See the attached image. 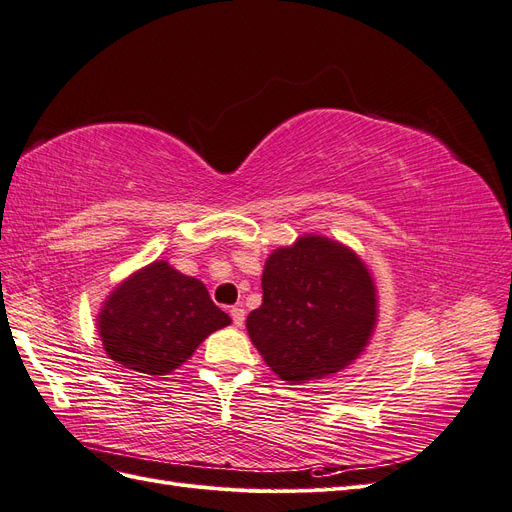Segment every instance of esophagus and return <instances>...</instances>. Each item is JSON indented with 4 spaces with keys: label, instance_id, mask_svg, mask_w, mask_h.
I'll use <instances>...</instances> for the list:
<instances>
[{
    "label": "esophagus",
    "instance_id": "34e87169",
    "mask_svg": "<svg viewBox=\"0 0 512 512\" xmlns=\"http://www.w3.org/2000/svg\"><path fill=\"white\" fill-rule=\"evenodd\" d=\"M230 316H232V322H235V327H243V322H245V309H243L241 305L230 307Z\"/></svg>",
    "mask_w": 512,
    "mask_h": 512
}]
</instances>
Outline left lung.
Returning <instances> with one entry per match:
<instances>
[{
	"instance_id": "1",
	"label": "left lung",
	"mask_w": 512,
	"mask_h": 512,
	"mask_svg": "<svg viewBox=\"0 0 512 512\" xmlns=\"http://www.w3.org/2000/svg\"><path fill=\"white\" fill-rule=\"evenodd\" d=\"M376 322L378 292L361 256L309 232L269 254L247 333L277 376L303 384L352 365Z\"/></svg>"
}]
</instances>
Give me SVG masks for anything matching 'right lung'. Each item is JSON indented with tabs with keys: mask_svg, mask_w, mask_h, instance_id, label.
I'll return each mask as SVG.
<instances>
[{
	"mask_svg": "<svg viewBox=\"0 0 512 512\" xmlns=\"http://www.w3.org/2000/svg\"><path fill=\"white\" fill-rule=\"evenodd\" d=\"M228 324L230 316L211 301L205 284L166 260L126 277L98 314L106 354L147 376L173 374L213 331Z\"/></svg>",
	"mask_w": 512,
	"mask_h": 512,
	"instance_id": "1",
	"label": "right lung"
}]
</instances>
